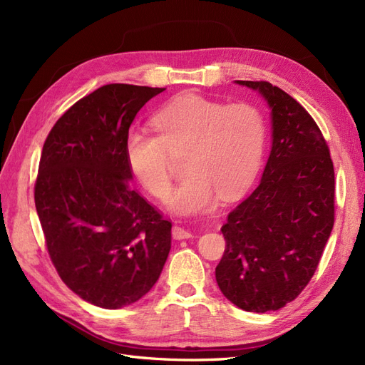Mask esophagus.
Instances as JSON below:
<instances>
[{"mask_svg":"<svg viewBox=\"0 0 365 365\" xmlns=\"http://www.w3.org/2000/svg\"><path fill=\"white\" fill-rule=\"evenodd\" d=\"M172 236H173V239L182 240V239H190L193 236V233L189 228H184L181 225H175L172 228Z\"/></svg>","mask_w":365,"mask_h":365,"instance_id":"obj_1","label":"esophagus"}]
</instances>
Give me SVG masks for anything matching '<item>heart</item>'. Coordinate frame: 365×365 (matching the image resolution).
I'll list each match as a JSON object with an SVG mask.
<instances>
[{
  "label": "heart",
  "mask_w": 365,
  "mask_h": 365,
  "mask_svg": "<svg viewBox=\"0 0 365 365\" xmlns=\"http://www.w3.org/2000/svg\"><path fill=\"white\" fill-rule=\"evenodd\" d=\"M157 132L132 128L125 140L130 172L158 200L172 187L170 154L182 153L187 176L168 201L180 216L208 213L220 193L230 197L256 176L267 129L250 103L225 106L193 93L173 98L153 117Z\"/></svg>",
  "instance_id": "b5f03b06"
}]
</instances>
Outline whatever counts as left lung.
Masks as SVG:
<instances>
[{"mask_svg": "<svg viewBox=\"0 0 365 365\" xmlns=\"http://www.w3.org/2000/svg\"><path fill=\"white\" fill-rule=\"evenodd\" d=\"M271 109V152L254 192L230 212L216 282L247 312L277 311L300 294L334 227L335 172L314 118L269 82L235 81Z\"/></svg>", "mask_w": 365, "mask_h": 365, "instance_id": "8db88e82", "label": "left lung"}]
</instances>
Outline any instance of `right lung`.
<instances>
[{"label": "right lung", "mask_w": 365, "mask_h": 365, "mask_svg": "<svg viewBox=\"0 0 365 365\" xmlns=\"http://www.w3.org/2000/svg\"><path fill=\"white\" fill-rule=\"evenodd\" d=\"M165 88L111 83L76 102L43 143L35 205L51 262L82 300L138 302L157 283L172 224L132 189L125 140L137 113Z\"/></svg>", "instance_id": "1"}]
</instances>
